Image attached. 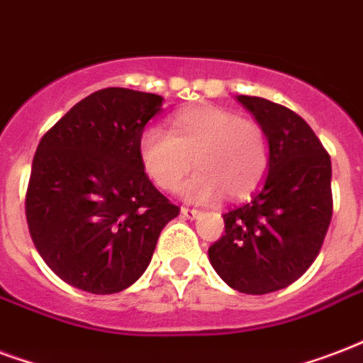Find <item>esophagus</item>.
<instances>
[{
	"instance_id": "obj_1",
	"label": "esophagus",
	"mask_w": 363,
	"mask_h": 363,
	"mask_svg": "<svg viewBox=\"0 0 363 363\" xmlns=\"http://www.w3.org/2000/svg\"><path fill=\"white\" fill-rule=\"evenodd\" d=\"M181 215L186 218H196V217H200V211H196V209H188V207H181Z\"/></svg>"
}]
</instances>
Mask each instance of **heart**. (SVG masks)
I'll return each mask as SVG.
<instances>
[{
    "instance_id": "obj_1",
    "label": "heart",
    "mask_w": 363,
    "mask_h": 363,
    "mask_svg": "<svg viewBox=\"0 0 363 363\" xmlns=\"http://www.w3.org/2000/svg\"><path fill=\"white\" fill-rule=\"evenodd\" d=\"M138 160L152 181L163 190H175L194 165L182 186L190 201H209L225 192L242 200L261 186L268 171V146L255 121L215 104L188 108L173 118L171 131L148 127L138 137Z\"/></svg>"
}]
</instances>
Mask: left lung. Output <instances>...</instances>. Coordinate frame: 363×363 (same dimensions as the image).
<instances>
[{"label":"left lung","mask_w":363,"mask_h":363,"mask_svg":"<svg viewBox=\"0 0 363 363\" xmlns=\"http://www.w3.org/2000/svg\"><path fill=\"white\" fill-rule=\"evenodd\" d=\"M268 140V175L251 201L225 213V236L209 262L240 293L291 286L320 253L331 223V160L311 125L289 108L238 95Z\"/></svg>","instance_id":"left-lung-1"}]
</instances>
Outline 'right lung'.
Segmentation results:
<instances>
[{"mask_svg": "<svg viewBox=\"0 0 363 363\" xmlns=\"http://www.w3.org/2000/svg\"><path fill=\"white\" fill-rule=\"evenodd\" d=\"M163 96L108 87L85 96L45 133L26 192L30 236L47 267L95 295L145 274L163 226L179 215L138 160V137Z\"/></svg>", "mask_w": 363, "mask_h": 363, "instance_id": "add662e5", "label": "right lung"}]
</instances>
